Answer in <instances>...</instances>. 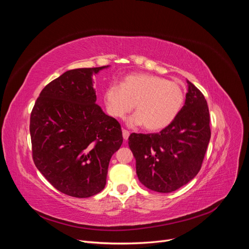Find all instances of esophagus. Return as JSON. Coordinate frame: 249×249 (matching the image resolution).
<instances>
[{"instance_id": "esophagus-1", "label": "esophagus", "mask_w": 249, "mask_h": 249, "mask_svg": "<svg viewBox=\"0 0 249 249\" xmlns=\"http://www.w3.org/2000/svg\"><path fill=\"white\" fill-rule=\"evenodd\" d=\"M129 136H130V132L127 131V130H123V137H124V140H127V138H129Z\"/></svg>"}]
</instances>
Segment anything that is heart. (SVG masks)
Wrapping results in <instances>:
<instances>
[{"mask_svg":"<svg viewBox=\"0 0 249 249\" xmlns=\"http://www.w3.org/2000/svg\"><path fill=\"white\" fill-rule=\"evenodd\" d=\"M185 90L178 82L148 73H132L122 85L112 83L105 91V101L110 114L123 118L135 105L129 124L148 131H158L169 125L182 110Z\"/></svg>","mask_w":249,"mask_h":249,"instance_id":"b5f03b06","label":"heart"}]
</instances>
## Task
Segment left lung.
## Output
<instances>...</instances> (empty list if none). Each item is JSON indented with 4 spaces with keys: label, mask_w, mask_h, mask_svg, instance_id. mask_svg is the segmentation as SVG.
Listing matches in <instances>:
<instances>
[{
    "label": "left lung",
    "mask_w": 249,
    "mask_h": 249,
    "mask_svg": "<svg viewBox=\"0 0 249 249\" xmlns=\"http://www.w3.org/2000/svg\"><path fill=\"white\" fill-rule=\"evenodd\" d=\"M210 138L207 101L188 81L185 105L169 125L159 133L130 135L129 145L141 184L160 193L186 185L200 170Z\"/></svg>",
    "instance_id": "left-lung-1"
}]
</instances>
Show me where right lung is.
<instances>
[{
  "label": "right lung",
  "mask_w": 249,
  "mask_h": 249,
  "mask_svg": "<svg viewBox=\"0 0 249 249\" xmlns=\"http://www.w3.org/2000/svg\"><path fill=\"white\" fill-rule=\"evenodd\" d=\"M105 67L67 71L53 80L30 116L34 164L70 196L90 197L104 189L111 157L123 143L120 124L95 103L91 76Z\"/></svg>",
  "instance_id": "obj_1"
}]
</instances>
